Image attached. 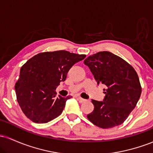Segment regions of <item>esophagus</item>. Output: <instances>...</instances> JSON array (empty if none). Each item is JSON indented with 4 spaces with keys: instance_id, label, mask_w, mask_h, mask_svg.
I'll return each mask as SVG.
<instances>
[{
    "instance_id": "1",
    "label": "esophagus",
    "mask_w": 153,
    "mask_h": 153,
    "mask_svg": "<svg viewBox=\"0 0 153 153\" xmlns=\"http://www.w3.org/2000/svg\"><path fill=\"white\" fill-rule=\"evenodd\" d=\"M78 100L79 101H80V103H84V102H85V101H86V100L84 99H82L81 97H78Z\"/></svg>"
}]
</instances>
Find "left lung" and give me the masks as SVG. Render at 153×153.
<instances>
[{
	"label": "left lung",
	"mask_w": 153,
	"mask_h": 153,
	"mask_svg": "<svg viewBox=\"0 0 153 153\" xmlns=\"http://www.w3.org/2000/svg\"><path fill=\"white\" fill-rule=\"evenodd\" d=\"M98 84L106 85L103 101L92 100L94 109L87 115L97 127L122 124L136 106L142 93L137 73L124 59L111 52H99L84 60Z\"/></svg>",
	"instance_id": "left-lung-1"
}]
</instances>
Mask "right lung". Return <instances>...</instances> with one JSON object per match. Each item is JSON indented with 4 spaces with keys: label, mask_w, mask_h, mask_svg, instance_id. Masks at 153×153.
<instances>
[{
    "label": "right lung",
    "mask_w": 153,
    "mask_h": 153,
    "mask_svg": "<svg viewBox=\"0 0 153 153\" xmlns=\"http://www.w3.org/2000/svg\"><path fill=\"white\" fill-rule=\"evenodd\" d=\"M85 57V54L65 50L42 52L22 67L15 90L27 118L35 123H47L62 114L66 101L71 97H57L56 88L65 80L72 66Z\"/></svg>",
    "instance_id": "add662e5"
}]
</instances>
